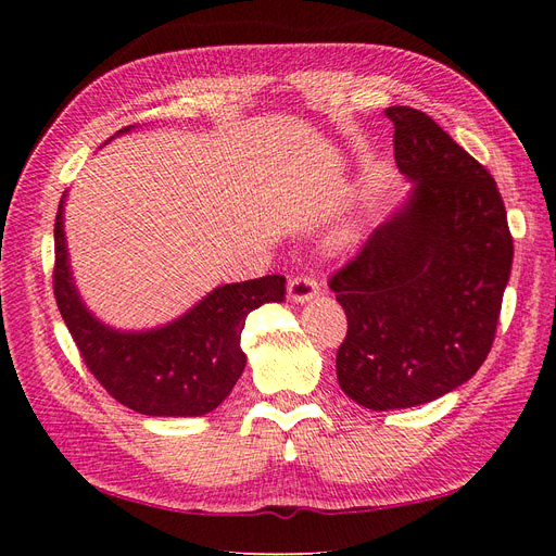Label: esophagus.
Returning <instances> with one entry per match:
<instances>
[{
	"mask_svg": "<svg viewBox=\"0 0 556 556\" xmlns=\"http://www.w3.org/2000/svg\"><path fill=\"white\" fill-rule=\"evenodd\" d=\"M288 294L294 304H308V301H313L319 294V285L308 276H296L288 285Z\"/></svg>",
	"mask_w": 556,
	"mask_h": 556,
	"instance_id": "34e87169",
	"label": "esophagus"
}]
</instances>
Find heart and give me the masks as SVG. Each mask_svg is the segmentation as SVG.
Listing matches in <instances>:
<instances>
[{
  "instance_id": "1",
  "label": "heart",
  "mask_w": 556,
  "mask_h": 556,
  "mask_svg": "<svg viewBox=\"0 0 556 556\" xmlns=\"http://www.w3.org/2000/svg\"><path fill=\"white\" fill-rule=\"evenodd\" d=\"M357 239H359V225L357 223H348L333 237V245L336 248H350V245L357 243Z\"/></svg>"
}]
</instances>
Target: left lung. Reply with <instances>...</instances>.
I'll list each match as a JSON object with an SVG mask.
<instances>
[{
    "label": "left lung",
    "mask_w": 556,
    "mask_h": 556,
    "mask_svg": "<svg viewBox=\"0 0 556 556\" xmlns=\"http://www.w3.org/2000/svg\"><path fill=\"white\" fill-rule=\"evenodd\" d=\"M413 185L329 288L348 315L341 390L368 410L422 406L476 376L494 343L513 237L496 182L422 111L390 106Z\"/></svg>",
    "instance_id": "8db88e82"
}]
</instances>
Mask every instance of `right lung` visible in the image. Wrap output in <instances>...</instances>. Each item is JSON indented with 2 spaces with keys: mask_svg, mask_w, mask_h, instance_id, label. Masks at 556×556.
<instances>
[{
  "mask_svg": "<svg viewBox=\"0 0 556 556\" xmlns=\"http://www.w3.org/2000/svg\"><path fill=\"white\" fill-rule=\"evenodd\" d=\"M134 129L137 125H129L115 137ZM66 194L55 217L53 282L58 308L83 362L115 401L141 415L199 417L215 410L245 368L241 331L248 313L285 301V278L217 285L192 308L160 327H111L88 308L76 288L64 233Z\"/></svg>",
  "mask_w": 556,
  "mask_h": 556,
  "instance_id": "obj_1",
  "label": "right lung"
}]
</instances>
